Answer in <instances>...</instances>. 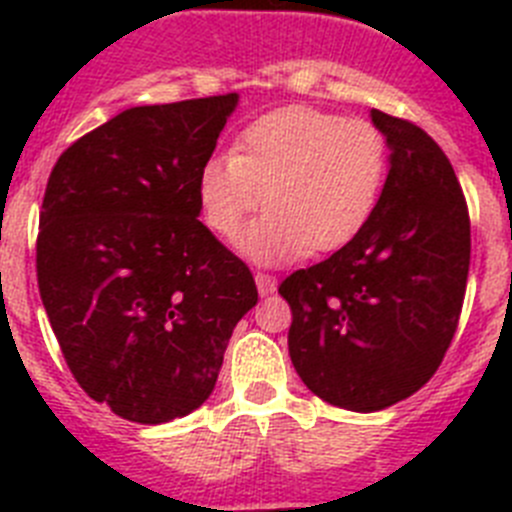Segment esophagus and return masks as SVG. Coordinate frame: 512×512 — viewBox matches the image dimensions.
Masks as SVG:
<instances>
[{"label":"esophagus","mask_w":512,"mask_h":512,"mask_svg":"<svg viewBox=\"0 0 512 512\" xmlns=\"http://www.w3.org/2000/svg\"><path fill=\"white\" fill-rule=\"evenodd\" d=\"M256 287H259V295L266 297L277 289V279L271 277V274H266V271H259V274H256Z\"/></svg>","instance_id":"obj_1"}]
</instances>
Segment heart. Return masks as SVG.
Instances as JSON below:
<instances>
[{"label": "heart", "instance_id": "heart-1", "mask_svg": "<svg viewBox=\"0 0 512 512\" xmlns=\"http://www.w3.org/2000/svg\"><path fill=\"white\" fill-rule=\"evenodd\" d=\"M387 171L390 143L372 120L289 104L248 122L233 153L207 158L197 200L223 241H235L266 202L271 212L241 248L274 264L354 241L377 210Z\"/></svg>", "mask_w": 512, "mask_h": 512}]
</instances>
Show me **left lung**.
I'll list each match as a JSON object with an SVG mask.
<instances>
[{
    "label": "left lung",
    "instance_id": "1",
    "mask_svg": "<svg viewBox=\"0 0 512 512\" xmlns=\"http://www.w3.org/2000/svg\"><path fill=\"white\" fill-rule=\"evenodd\" d=\"M390 174L372 220L330 259L292 271L289 356L320 400L374 413L418 392L454 341L469 274V210L446 153L415 122L372 110Z\"/></svg>",
    "mask_w": 512,
    "mask_h": 512
}]
</instances>
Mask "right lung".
Listing matches in <instances>:
<instances>
[{
	"mask_svg": "<svg viewBox=\"0 0 512 512\" xmlns=\"http://www.w3.org/2000/svg\"><path fill=\"white\" fill-rule=\"evenodd\" d=\"M235 104L130 107L71 143L45 184L40 300L81 390L133 423L200 408L259 300L251 269L197 220V176Z\"/></svg>",
	"mask_w": 512,
	"mask_h": 512,
	"instance_id": "right-lung-1",
	"label": "right lung"
}]
</instances>
